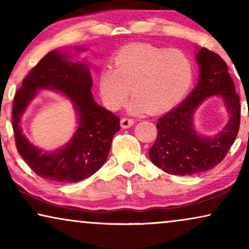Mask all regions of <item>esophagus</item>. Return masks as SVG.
<instances>
[{
    "mask_svg": "<svg viewBox=\"0 0 249 249\" xmlns=\"http://www.w3.org/2000/svg\"><path fill=\"white\" fill-rule=\"evenodd\" d=\"M120 124H121V127L125 129V128L131 127V125L135 124V121H134V119H130V118H122Z\"/></svg>",
    "mask_w": 249,
    "mask_h": 249,
    "instance_id": "obj_1",
    "label": "esophagus"
}]
</instances>
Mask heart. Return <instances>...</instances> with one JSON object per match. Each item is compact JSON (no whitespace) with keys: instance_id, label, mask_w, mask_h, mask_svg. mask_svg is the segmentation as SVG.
Returning <instances> with one entry per match:
<instances>
[{"instance_id":"b5f03b06","label":"heart","mask_w":249,"mask_h":249,"mask_svg":"<svg viewBox=\"0 0 249 249\" xmlns=\"http://www.w3.org/2000/svg\"><path fill=\"white\" fill-rule=\"evenodd\" d=\"M194 73L193 61L183 51L132 44L119 51L113 68L101 71L100 90L110 110L121 107L131 90V113L161 112L185 96Z\"/></svg>"}]
</instances>
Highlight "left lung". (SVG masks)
I'll list each match as a JSON object with an SVG mask.
<instances>
[{
	"label": "left lung",
	"mask_w": 249,
	"mask_h": 249,
	"mask_svg": "<svg viewBox=\"0 0 249 249\" xmlns=\"http://www.w3.org/2000/svg\"><path fill=\"white\" fill-rule=\"evenodd\" d=\"M199 81L179 107L158 120V137L149 148V159L170 175L192 176L219 164L236 139L240 125V98L227 63L219 54L200 49L196 55ZM219 94L230 112L226 127L214 138L196 134L192 117L207 97Z\"/></svg>",
	"instance_id": "left-lung-1"
}]
</instances>
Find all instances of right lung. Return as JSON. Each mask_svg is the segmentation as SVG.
Instances as JSON below:
<instances>
[{
    "instance_id": "add662e5",
    "label": "right lung",
    "mask_w": 249,
    "mask_h": 249,
    "mask_svg": "<svg viewBox=\"0 0 249 249\" xmlns=\"http://www.w3.org/2000/svg\"><path fill=\"white\" fill-rule=\"evenodd\" d=\"M91 86L86 64L71 62L67 54L57 51L47 53L23 79L13 100L12 128L18 153L37 176L52 181L78 182L94 175L107 161L112 139L120 130V119L95 102ZM42 88L66 94L80 115L73 139L54 153L42 152L30 144L19 128V119Z\"/></svg>"
}]
</instances>
